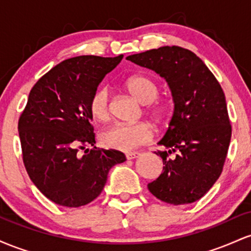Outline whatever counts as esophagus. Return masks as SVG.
I'll use <instances>...</instances> for the list:
<instances>
[{"label":"esophagus","mask_w":251,"mask_h":251,"mask_svg":"<svg viewBox=\"0 0 251 251\" xmlns=\"http://www.w3.org/2000/svg\"><path fill=\"white\" fill-rule=\"evenodd\" d=\"M140 155V153H138V152H129V153H126V158L127 159H135V158H138Z\"/></svg>","instance_id":"esophagus-1"}]
</instances>
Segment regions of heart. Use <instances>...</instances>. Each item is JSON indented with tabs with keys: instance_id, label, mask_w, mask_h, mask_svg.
Masks as SVG:
<instances>
[{
	"instance_id": "obj_1",
	"label": "heart",
	"mask_w": 251,
	"mask_h": 251,
	"mask_svg": "<svg viewBox=\"0 0 251 251\" xmlns=\"http://www.w3.org/2000/svg\"><path fill=\"white\" fill-rule=\"evenodd\" d=\"M128 91L138 101L150 103L151 116L162 120L166 116V108L153 101L158 98L159 88L151 77L134 75L126 82ZM92 118L97 122H106L109 118V92L107 87H99L93 92L88 102ZM153 137V129L148 123H117L109 126L100 135L101 143L109 149L119 151H132L138 146L150 142Z\"/></svg>"
}]
</instances>
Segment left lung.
Here are the masks:
<instances>
[{"label": "left lung", "instance_id": "obj_1", "mask_svg": "<svg viewBox=\"0 0 251 251\" xmlns=\"http://www.w3.org/2000/svg\"><path fill=\"white\" fill-rule=\"evenodd\" d=\"M126 59L164 77L175 102L168 131L158 143L166 151L154 152L162 157L163 172L149 183L150 192L174 205L194 203L221 176L231 139L223 89L200 57L178 46Z\"/></svg>", "mask_w": 251, "mask_h": 251}]
</instances>
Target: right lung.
I'll return each instance as SVG.
<instances>
[{"label":"right lung","mask_w":251,"mask_h":251,"mask_svg":"<svg viewBox=\"0 0 251 251\" xmlns=\"http://www.w3.org/2000/svg\"><path fill=\"white\" fill-rule=\"evenodd\" d=\"M124 55L71 57L40 77L19 119L22 157L28 176L48 200L79 208L101 194L108 171L126 160L117 150L94 146L91 96ZM79 149L85 154L80 157Z\"/></svg>","instance_id":"add662e5"}]
</instances>
